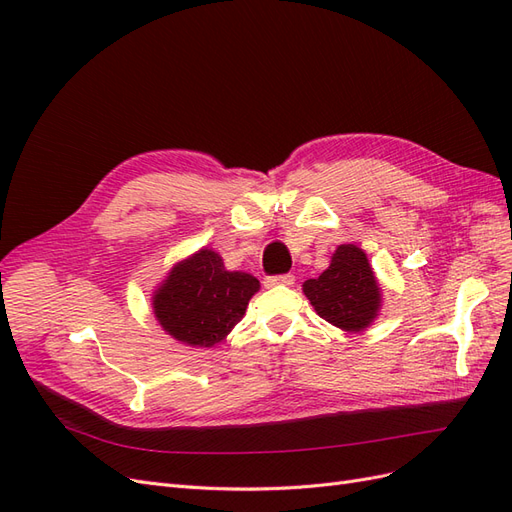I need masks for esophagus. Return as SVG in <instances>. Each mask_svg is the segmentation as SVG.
Instances as JSON below:
<instances>
[{
  "label": "esophagus",
  "mask_w": 512,
  "mask_h": 512,
  "mask_svg": "<svg viewBox=\"0 0 512 512\" xmlns=\"http://www.w3.org/2000/svg\"><path fill=\"white\" fill-rule=\"evenodd\" d=\"M294 284V275L286 273V275H269L265 277V286L267 288H275V286H292Z\"/></svg>",
  "instance_id": "1"
}]
</instances>
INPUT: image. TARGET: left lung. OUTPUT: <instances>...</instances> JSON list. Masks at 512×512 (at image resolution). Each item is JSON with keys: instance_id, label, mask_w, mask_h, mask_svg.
Returning <instances> with one entry per match:
<instances>
[{"instance_id": "left-lung-1", "label": "left lung", "mask_w": 512, "mask_h": 512, "mask_svg": "<svg viewBox=\"0 0 512 512\" xmlns=\"http://www.w3.org/2000/svg\"><path fill=\"white\" fill-rule=\"evenodd\" d=\"M303 292L320 318L350 333L365 331L378 316L382 301L367 254L352 243L339 245L329 269L316 280H307Z\"/></svg>"}]
</instances>
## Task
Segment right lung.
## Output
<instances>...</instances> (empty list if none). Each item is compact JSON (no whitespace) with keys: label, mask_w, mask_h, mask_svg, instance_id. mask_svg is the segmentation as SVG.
<instances>
[{"label":"right lung","mask_w":512,"mask_h":512,"mask_svg":"<svg viewBox=\"0 0 512 512\" xmlns=\"http://www.w3.org/2000/svg\"><path fill=\"white\" fill-rule=\"evenodd\" d=\"M260 282L243 271H226L213 250H198L170 269L153 292V314L177 342L211 348L243 318Z\"/></svg>","instance_id":"obj_1"}]
</instances>
